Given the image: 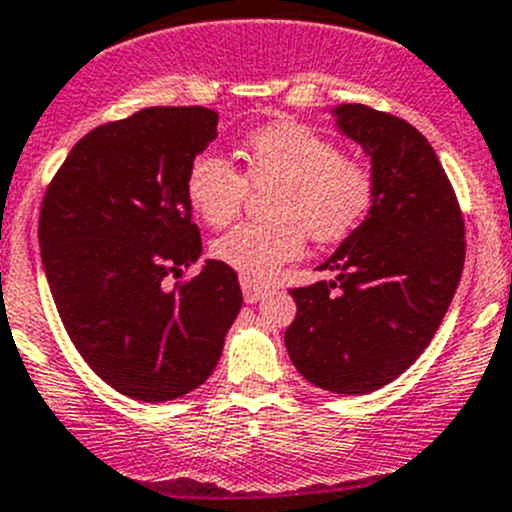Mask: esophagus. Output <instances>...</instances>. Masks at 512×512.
Here are the masks:
<instances>
[{
  "instance_id": "34e87169",
  "label": "esophagus",
  "mask_w": 512,
  "mask_h": 512,
  "mask_svg": "<svg viewBox=\"0 0 512 512\" xmlns=\"http://www.w3.org/2000/svg\"><path fill=\"white\" fill-rule=\"evenodd\" d=\"M241 289H243V299H246L248 304H256V301H261L266 294H269L271 286L269 284H261V281L241 279Z\"/></svg>"
}]
</instances>
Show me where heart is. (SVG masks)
<instances>
[{
	"label": "heart",
	"instance_id": "heart-1",
	"mask_svg": "<svg viewBox=\"0 0 512 512\" xmlns=\"http://www.w3.org/2000/svg\"><path fill=\"white\" fill-rule=\"evenodd\" d=\"M246 175L216 150H203L186 170V196L208 226H226L256 188L276 186L271 221H246L213 241L211 253L243 279L274 276L304 253L306 233L319 243L347 238L374 203V175L337 140L296 120L253 130L243 145Z\"/></svg>",
	"mask_w": 512,
	"mask_h": 512
}]
</instances>
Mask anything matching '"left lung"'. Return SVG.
Here are the masks:
<instances>
[{
  "instance_id": "8db88e82",
  "label": "left lung",
  "mask_w": 512,
  "mask_h": 512,
  "mask_svg": "<svg viewBox=\"0 0 512 512\" xmlns=\"http://www.w3.org/2000/svg\"><path fill=\"white\" fill-rule=\"evenodd\" d=\"M339 130L372 158L374 203L362 226L319 266L334 281L291 289L284 342L304 379L367 394L427 349L465 264V221L425 135L397 115L339 105Z\"/></svg>"
}]
</instances>
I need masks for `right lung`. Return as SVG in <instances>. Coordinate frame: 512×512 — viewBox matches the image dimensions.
<instances>
[{
	"mask_svg": "<svg viewBox=\"0 0 512 512\" xmlns=\"http://www.w3.org/2000/svg\"><path fill=\"white\" fill-rule=\"evenodd\" d=\"M208 107H145L90 130L47 186L40 248L60 319L92 372L140 402L201 387L243 304L231 266L201 256L186 170L216 138Z\"/></svg>",
	"mask_w": 512,
	"mask_h": 512,
	"instance_id": "add662e5",
	"label": "right lung"
}]
</instances>
